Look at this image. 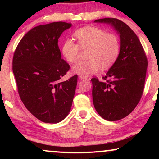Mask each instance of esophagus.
<instances>
[{
  "label": "esophagus",
  "instance_id": "esophagus-1",
  "mask_svg": "<svg viewBox=\"0 0 159 159\" xmlns=\"http://www.w3.org/2000/svg\"><path fill=\"white\" fill-rule=\"evenodd\" d=\"M79 78L81 80H88V77H85V76H82V75H80Z\"/></svg>",
  "mask_w": 159,
  "mask_h": 159
}]
</instances>
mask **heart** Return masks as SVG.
I'll use <instances>...</instances> for the list:
<instances>
[{"label":"heart","instance_id":"b5f03b06","mask_svg":"<svg viewBox=\"0 0 159 159\" xmlns=\"http://www.w3.org/2000/svg\"><path fill=\"white\" fill-rule=\"evenodd\" d=\"M74 36L77 44L70 38L62 44L61 52L69 63H75L79 58L80 48H88L86 57L72 67L76 75L88 76L98 71L100 67L106 70L116 61L120 52V43L115 34L106 33L101 28L88 26L76 30Z\"/></svg>","mask_w":159,"mask_h":159}]
</instances>
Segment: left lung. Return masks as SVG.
<instances>
[{"label": "left lung", "instance_id": "1", "mask_svg": "<svg viewBox=\"0 0 159 159\" xmlns=\"http://www.w3.org/2000/svg\"><path fill=\"white\" fill-rule=\"evenodd\" d=\"M110 25L119 34L120 52L105 77V82L92 78L93 101L100 116L117 121L128 116L142 97L148 60L136 34L125 22L114 18L97 19Z\"/></svg>", "mask_w": 159, "mask_h": 159}]
</instances>
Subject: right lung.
Instances as JSON below:
<instances>
[{
  "label": "right lung",
  "instance_id": "obj_1",
  "mask_svg": "<svg viewBox=\"0 0 159 159\" xmlns=\"http://www.w3.org/2000/svg\"><path fill=\"white\" fill-rule=\"evenodd\" d=\"M71 24L56 21L30 30L17 45L13 72L20 98L31 114L45 123L56 124L71 110L77 75L60 82L69 65L61 58L58 40Z\"/></svg>",
  "mask_w": 159,
  "mask_h": 159
}]
</instances>
